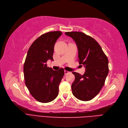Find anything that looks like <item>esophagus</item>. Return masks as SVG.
I'll list each match as a JSON object with an SVG mask.
<instances>
[{"instance_id":"34e87169","label":"esophagus","mask_w":128,"mask_h":128,"mask_svg":"<svg viewBox=\"0 0 128 128\" xmlns=\"http://www.w3.org/2000/svg\"><path fill=\"white\" fill-rule=\"evenodd\" d=\"M70 73V72H68V71H66V70H65V71H64V73H65V75H66V74H68V73Z\"/></svg>"}]
</instances>
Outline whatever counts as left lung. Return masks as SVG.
Returning <instances> with one entry per match:
<instances>
[{"label":"left lung","instance_id":"left-lung-1","mask_svg":"<svg viewBox=\"0 0 128 128\" xmlns=\"http://www.w3.org/2000/svg\"><path fill=\"white\" fill-rule=\"evenodd\" d=\"M65 34L74 40L78 50V61L86 68L84 75L73 72L71 86L74 96L82 101L92 100L100 92L108 73V60L100 46L92 37L81 32Z\"/></svg>","mask_w":128,"mask_h":128}]
</instances>
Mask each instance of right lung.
Instances as JSON below:
<instances>
[{
    "label": "right lung",
    "instance_id": "right-lung-1",
    "mask_svg": "<svg viewBox=\"0 0 128 128\" xmlns=\"http://www.w3.org/2000/svg\"><path fill=\"white\" fill-rule=\"evenodd\" d=\"M61 31L46 33L37 38L28 49L24 64L25 84L31 95L41 102L54 100L58 96L59 84L64 75L61 68L54 71L47 67L48 60H54V45Z\"/></svg>",
    "mask_w": 128,
    "mask_h": 128
}]
</instances>
